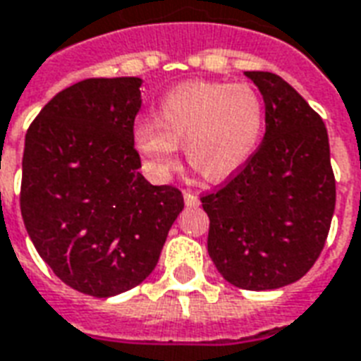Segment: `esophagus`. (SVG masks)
<instances>
[{
	"label": "esophagus",
	"mask_w": 361,
	"mask_h": 361,
	"mask_svg": "<svg viewBox=\"0 0 361 361\" xmlns=\"http://www.w3.org/2000/svg\"><path fill=\"white\" fill-rule=\"evenodd\" d=\"M183 201L188 207H199V197L191 191H183Z\"/></svg>",
	"instance_id": "obj_1"
}]
</instances>
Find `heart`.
I'll return each mask as SVG.
<instances>
[{
  "label": "heart",
  "mask_w": 361,
  "mask_h": 361,
  "mask_svg": "<svg viewBox=\"0 0 361 361\" xmlns=\"http://www.w3.org/2000/svg\"><path fill=\"white\" fill-rule=\"evenodd\" d=\"M266 105L248 84L191 82L166 93L154 122L133 126V145L154 178L164 180L178 162V143L208 181L228 180L247 164L262 137Z\"/></svg>",
  "instance_id": "obj_1"
}]
</instances>
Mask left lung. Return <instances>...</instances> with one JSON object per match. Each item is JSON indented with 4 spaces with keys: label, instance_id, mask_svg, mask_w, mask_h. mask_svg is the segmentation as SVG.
I'll return each mask as SVG.
<instances>
[{
    "label": "left lung",
    "instance_id": "obj_1",
    "mask_svg": "<svg viewBox=\"0 0 361 361\" xmlns=\"http://www.w3.org/2000/svg\"><path fill=\"white\" fill-rule=\"evenodd\" d=\"M266 105V133L247 164L201 197L208 255L226 281L279 289L314 266L335 212V173L322 116L281 76L248 71Z\"/></svg>",
    "mask_w": 361,
    "mask_h": 361
}]
</instances>
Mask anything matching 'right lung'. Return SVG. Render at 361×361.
<instances>
[{
    "label": "right lung",
    "instance_id": "right-lung-1",
    "mask_svg": "<svg viewBox=\"0 0 361 361\" xmlns=\"http://www.w3.org/2000/svg\"><path fill=\"white\" fill-rule=\"evenodd\" d=\"M140 87V78L82 80L39 111L24 141L26 231L61 281L97 298L149 277L183 210L180 189L137 170Z\"/></svg>",
    "mask_w": 361,
    "mask_h": 361
}]
</instances>
